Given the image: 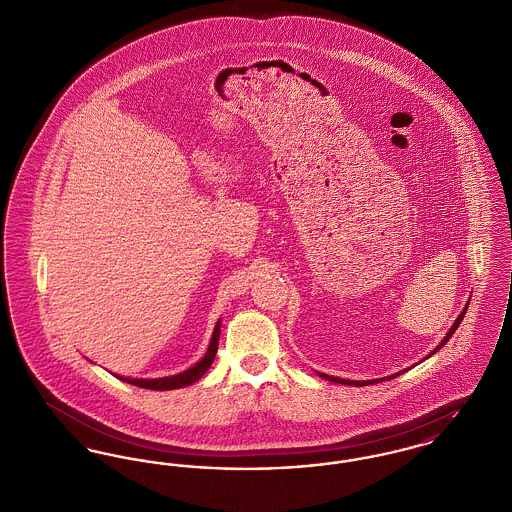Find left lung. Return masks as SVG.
Here are the masks:
<instances>
[{
  "instance_id": "left-lung-1",
  "label": "left lung",
  "mask_w": 512,
  "mask_h": 512,
  "mask_svg": "<svg viewBox=\"0 0 512 512\" xmlns=\"http://www.w3.org/2000/svg\"><path fill=\"white\" fill-rule=\"evenodd\" d=\"M468 305H470V303H468ZM468 305H466V307H464V310H462V312H460V314H458V318H456V320H454V324H452V328H450V330H448V334H446V336H444V340L441 341V343H439V345H437V349H435V351H433V353H429V355H435V353H437V351H439V349H441V347H443L444 343H446V341H448V340H450V338H452V334H454V332H456V330H458V326H460V322H462V320H464V314H466V310H468ZM400 375H402V373H396V375L386 376V378H396V376H400ZM320 376H322V378H326V380H330V382H338V384H349V386H367V384H375V382H380V380H382V378H380V380H345V378H338V376L324 375V373H320Z\"/></svg>"
}]
</instances>
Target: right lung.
<instances>
[{
  "label": "right lung",
  "mask_w": 512,
  "mask_h": 512,
  "mask_svg": "<svg viewBox=\"0 0 512 512\" xmlns=\"http://www.w3.org/2000/svg\"><path fill=\"white\" fill-rule=\"evenodd\" d=\"M219 332H221V320L215 324L213 336H211L209 347H207L202 361H198L194 367H190L188 371H184L180 375L165 376V378H126V376H118V378L128 384H134L139 388H149V390H174V388L190 386L196 380H200L205 375V371L211 367L215 353H217V345H219Z\"/></svg>",
  "instance_id": "obj_1"
}]
</instances>
